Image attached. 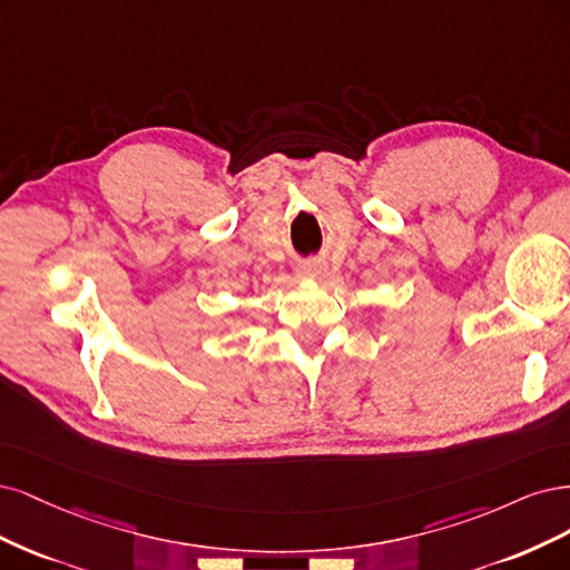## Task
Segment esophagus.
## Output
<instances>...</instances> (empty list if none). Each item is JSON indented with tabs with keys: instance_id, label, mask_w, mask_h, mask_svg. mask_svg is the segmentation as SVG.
I'll use <instances>...</instances> for the list:
<instances>
[{
	"instance_id": "1",
	"label": "esophagus",
	"mask_w": 570,
	"mask_h": 570,
	"mask_svg": "<svg viewBox=\"0 0 570 570\" xmlns=\"http://www.w3.org/2000/svg\"><path fill=\"white\" fill-rule=\"evenodd\" d=\"M324 272H326V267H324V263H320V261H309V263H303V265L298 267L301 277H309V279L322 277Z\"/></svg>"
}]
</instances>
